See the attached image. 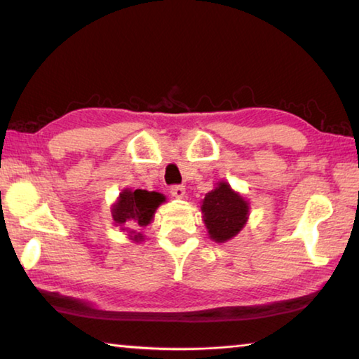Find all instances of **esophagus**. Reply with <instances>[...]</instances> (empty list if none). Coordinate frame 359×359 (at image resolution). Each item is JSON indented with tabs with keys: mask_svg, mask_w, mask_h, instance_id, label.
Returning <instances> with one entry per match:
<instances>
[{
	"mask_svg": "<svg viewBox=\"0 0 359 359\" xmlns=\"http://www.w3.org/2000/svg\"><path fill=\"white\" fill-rule=\"evenodd\" d=\"M171 194L174 198H184L185 187L184 185H172L171 187Z\"/></svg>",
	"mask_w": 359,
	"mask_h": 359,
	"instance_id": "esophagus-1",
	"label": "esophagus"
}]
</instances>
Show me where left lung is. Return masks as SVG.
<instances>
[{
  "label": "left lung",
  "mask_w": 359,
  "mask_h": 359,
  "mask_svg": "<svg viewBox=\"0 0 359 359\" xmlns=\"http://www.w3.org/2000/svg\"><path fill=\"white\" fill-rule=\"evenodd\" d=\"M201 210L210 238L224 242L234 238L247 222L248 205L228 184H218L205 194Z\"/></svg>",
  "instance_id": "obj_1"
}]
</instances>
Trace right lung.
<instances>
[{
    "label": "right lung",
    "instance_id": "1",
    "mask_svg": "<svg viewBox=\"0 0 359 359\" xmlns=\"http://www.w3.org/2000/svg\"><path fill=\"white\" fill-rule=\"evenodd\" d=\"M165 201V196L156 191L145 190H123L120 193L118 203L114 205L112 217L120 226L142 228L147 226L154 218L155 209ZM135 233V231H131ZM141 234H135V241L141 239Z\"/></svg>",
    "mask_w": 359,
    "mask_h": 359
}]
</instances>
